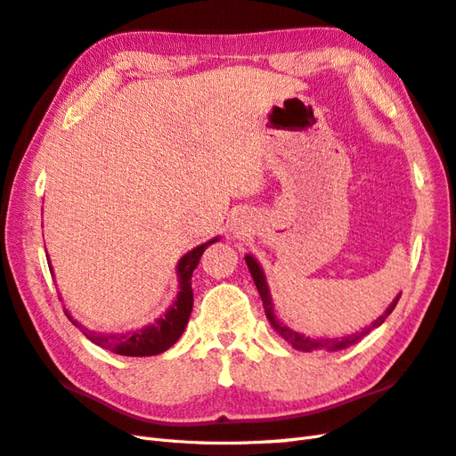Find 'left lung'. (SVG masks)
Instances as JSON below:
<instances>
[{"label":"left lung","instance_id":"1","mask_svg":"<svg viewBox=\"0 0 456 456\" xmlns=\"http://www.w3.org/2000/svg\"><path fill=\"white\" fill-rule=\"evenodd\" d=\"M247 265H248V270H250V273H252V279H254V283H256V289H258V293H260V297H262L264 310H265V316H267V320L272 322L273 330H275L279 335H281L287 343H290V345H293V346H295V348H298V350H318V348L339 350V348H345V346H348V345L356 343V341L360 339V337H364L366 333H370V330H373V328H379V325L385 322V318H387L389 314L395 310L396 302H399V298H401V295L396 297V298L393 300V305H391L387 310H385L383 316H379L376 322L371 323V328H370V330L362 331L360 335H350V337H345V339H312V337L300 335V333H297V331H290V330L287 328V325H283L281 322H279V320L275 318V314H273V302H272V297H270V290H267L265 277H264L262 267L258 265V262H256V260L252 258V256H247Z\"/></svg>","mask_w":456,"mask_h":456}]
</instances>
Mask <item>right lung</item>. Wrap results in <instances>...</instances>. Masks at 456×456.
I'll return each instance as SVG.
<instances>
[{
    "instance_id": "right-lung-1",
    "label": "right lung",
    "mask_w": 456,
    "mask_h": 456,
    "mask_svg": "<svg viewBox=\"0 0 456 456\" xmlns=\"http://www.w3.org/2000/svg\"><path fill=\"white\" fill-rule=\"evenodd\" d=\"M208 240L200 247H196L194 250H191L189 254H184L179 265L177 272L181 277V293L177 297V300L173 302V306L167 310V314L163 318H159L156 323L146 325L144 330H138L133 333L126 335H100L94 331H88L69 316L67 310V318L73 322V325L80 328V331L85 333L86 339H90L94 345L111 350L115 354H123V356H154L167 350L169 346H173L175 343L179 341V337L183 335L186 323H189L191 312H192V305H194V297H192V272L196 270L198 262H200V256L204 254V250L209 247V244L216 242Z\"/></svg>"
}]
</instances>
